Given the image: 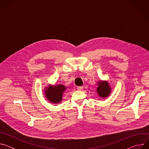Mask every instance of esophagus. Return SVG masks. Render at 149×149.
<instances>
[{"instance_id": "1", "label": "esophagus", "mask_w": 149, "mask_h": 149, "mask_svg": "<svg viewBox=\"0 0 149 149\" xmlns=\"http://www.w3.org/2000/svg\"><path fill=\"white\" fill-rule=\"evenodd\" d=\"M83 88H84V87H83L82 86L78 87H77V90H79V91H81V90H83Z\"/></svg>"}]
</instances>
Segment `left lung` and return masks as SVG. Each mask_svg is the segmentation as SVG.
Returning <instances> with one entry per match:
<instances>
[{"label": "left lung", "instance_id": "1", "mask_svg": "<svg viewBox=\"0 0 149 149\" xmlns=\"http://www.w3.org/2000/svg\"><path fill=\"white\" fill-rule=\"evenodd\" d=\"M97 84V93L98 95L102 98L109 97L111 92V88L109 83L107 81H100L98 82Z\"/></svg>", "mask_w": 149, "mask_h": 149}]
</instances>
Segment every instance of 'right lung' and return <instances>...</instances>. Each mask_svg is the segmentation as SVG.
I'll list each match as a JSON object with an SVG mask.
<instances>
[{
    "instance_id": "add662e5",
    "label": "right lung",
    "mask_w": 149,
    "mask_h": 149,
    "mask_svg": "<svg viewBox=\"0 0 149 149\" xmlns=\"http://www.w3.org/2000/svg\"><path fill=\"white\" fill-rule=\"evenodd\" d=\"M66 87L63 85L58 84L55 86L49 85L45 87L44 93L47 99L54 104H59L62 100L63 93L66 90Z\"/></svg>"
}]
</instances>
